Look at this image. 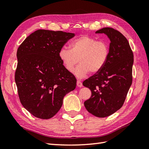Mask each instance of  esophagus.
Instances as JSON below:
<instances>
[{
	"label": "esophagus",
	"mask_w": 149,
	"mask_h": 149,
	"mask_svg": "<svg viewBox=\"0 0 149 149\" xmlns=\"http://www.w3.org/2000/svg\"><path fill=\"white\" fill-rule=\"evenodd\" d=\"M77 86H78V87H82L83 86V83L80 81L77 80Z\"/></svg>",
	"instance_id": "34e87169"
}]
</instances>
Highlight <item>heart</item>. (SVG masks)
<instances>
[{"label":"heart","mask_w":149,"mask_h":149,"mask_svg":"<svg viewBox=\"0 0 149 149\" xmlns=\"http://www.w3.org/2000/svg\"><path fill=\"white\" fill-rule=\"evenodd\" d=\"M70 48L62 47L58 51V57L68 72H72L79 61L80 64L74 72L79 78L85 77L90 72L93 74L100 72L109 58V44L87 35L73 40Z\"/></svg>","instance_id":"1"}]
</instances>
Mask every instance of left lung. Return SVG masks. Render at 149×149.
I'll list each match as a JSON object with an SVG mask.
<instances>
[{
    "label": "left lung",
    "mask_w": 149,
    "mask_h": 149,
    "mask_svg": "<svg viewBox=\"0 0 149 149\" xmlns=\"http://www.w3.org/2000/svg\"><path fill=\"white\" fill-rule=\"evenodd\" d=\"M96 33H104L109 38V56L100 71L83 81L92 93L84 105L92 115L103 118L124 104L132 83L134 54L126 37L117 30L105 27Z\"/></svg>",
    "instance_id": "obj_1"
}]
</instances>
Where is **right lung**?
Here are the masks:
<instances>
[{
  "label": "right lung",
  "instance_id": "add662e5",
  "mask_svg": "<svg viewBox=\"0 0 149 149\" xmlns=\"http://www.w3.org/2000/svg\"><path fill=\"white\" fill-rule=\"evenodd\" d=\"M74 33L40 29L17 49L15 81L23 106L32 115L49 119L60 110L76 78L64 68L58 51Z\"/></svg>",
  "mask_w": 149,
  "mask_h": 149
}]
</instances>
